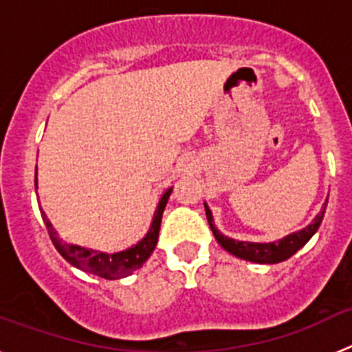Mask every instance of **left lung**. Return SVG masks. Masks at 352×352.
<instances>
[{
  "label": "left lung",
  "mask_w": 352,
  "mask_h": 352,
  "mask_svg": "<svg viewBox=\"0 0 352 352\" xmlns=\"http://www.w3.org/2000/svg\"><path fill=\"white\" fill-rule=\"evenodd\" d=\"M206 208L208 223H210L211 231H213L217 241H219L229 254H232V256L259 264H276L289 259L291 256H294V254H296V252L316 234V231L319 229V226H321L322 217H324L326 211L324 204L321 213L317 214L309 227H305V229H301V231L298 232H292V234L285 236L284 239H278V241H273V243H250V241H236V239H231L227 238V236L220 234V231H217V227L213 226V217H211L210 208Z\"/></svg>",
  "instance_id": "left-lung-1"
}]
</instances>
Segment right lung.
<instances>
[{"mask_svg": "<svg viewBox=\"0 0 352 352\" xmlns=\"http://www.w3.org/2000/svg\"><path fill=\"white\" fill-rule=\"evenodd\" d=\"M35 186H36V173H35ZM173 188H167L162 195L160 203H158L157 211H155L153 223L149 227L148 234L139 241L135 247L129 248V250L118 252V254H105V252H96V250H88V248L77 247V245H67L61 243V239L56 236L54 229H52L51 222L45 217V213L42 211V219L45 227H47V232L51 236L52 243H54L56 250L60 252L61 256L76 268L82 270V272H88L91 275L102 276V278H107V280H118V278H123V276H129L130 273L135 272L142 266V264L148 261V257L151 256V252L155 250L158 241V231H160V222H162V213L166 210L167 199H169Z\"/></svg>", "mask_w": 352, "mask_h": 352, "instance_id": "add662e5", "label": "right lung"}]
</instances>
